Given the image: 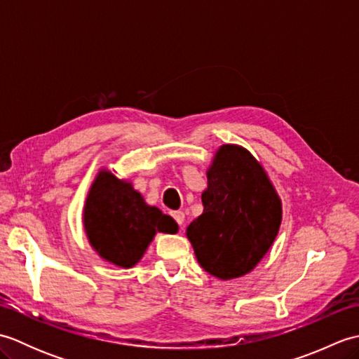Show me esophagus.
<instances>
[{
    "label": "esophagus",
    "instance_id": "esophagus-1",
    "mask_svg": "<svg viewBox=\"0 0 359 359\" xmlns=\"http://www.w3.org/2000/svg\"><path fill=\"white\" fill-rule=\"evenodd\" d=\"M171 216L174 217L175 222L179 224V226L184 225V222H185V212H184V211H174Z\"/></svg>",
    "mask_w": 359,
    "mask_h": 359
}]
</instances>
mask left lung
<instances>
[{
    "label": "left lung",
    "mask_w": 359,
    "mask_h": 359,
    "mask_svg": "<svg viewBox=\"0 0 359 359\" xmlns=\"http://www.w3.org/2000/svg\"><path fill=\"white\" fill-rule=\"evenodd\" d=\"M203 212L187 228L197 262L222 280L253 271L276 239L282 201L261 162L241 144H222L207 170Z\"/></svg>",
    "instance_id": "left-lung-1"
}]
</instances>
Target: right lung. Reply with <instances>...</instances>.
<instances>
[{"mask_svg": "<svg viewBox=\"0 0 359 359\" xmlns=\"http://www.w3.org/2000/svg\"><path fill=\"white\" fill-rule=\"evenodd\" d=\"M89 245L106 262L133 269L157 233L175 234L179 225L143 196L126 179L102 168L88 191L83 208Z\"/></svg>", "mask_w": 359, "mask_h": 359, "instance_id": "1", "label": "right lung"}]
</instances>
